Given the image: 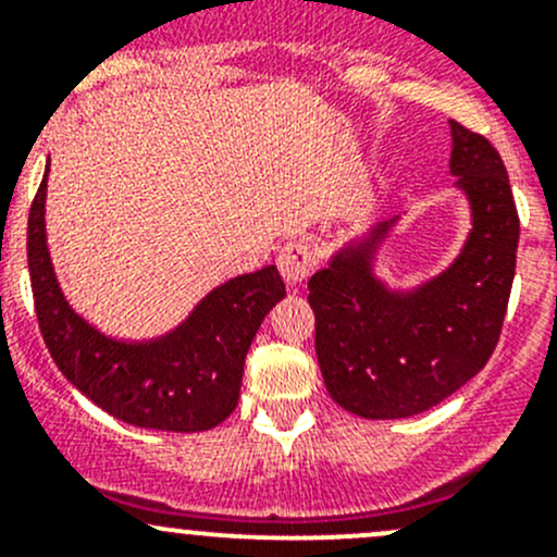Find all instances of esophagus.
<instances>
[{
  "label": "esophagus",
  "mask_w": 557,
  "mask_h": 557,
  "mask_svg": "<svg viewBox=\"0 0 557 557\" xmlns=\"http://www.w3.org/2000/svg\"><path fill=\"white\" fill-rule=\"evenodd\" d=\"M277 269H280V274H283V280L288 288H299V285L310 277L312 269H314L312 247L307 243H301V239L288 243L283 250H280Z\"/></svg>",
  "instance_id": "obj_1"
}]
</instances>
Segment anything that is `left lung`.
<instances>
[{"instance_id": "obj_1", "label": "left lung", "mask_w": 557, "mask_h": 557, "mask_svg": "<svg viewBox=\"0 0 557 557\" xmlns=\"http://www.w3.org/2000/svg\"><path fill=\"white\" fill-rule=\"evenodd\" d=\"M453 188L469 234L440 274L393 285L377 272L401 215L347 237L307 283L325 391L367 420L425 412L496 350L515 280L520 221L498 150L450 121Z\"/></svg>"}]
</instances>
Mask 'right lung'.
Masks as SVG:
<instances>
[{
    "mask_svg": "<svg viewBox=\"0 0 557 557\" xmlns=\"http://www.w3.org/2000/svg\"><path fill=\"white\" fill-rule=\"evenodd\" d=\"M48 172L50 159L29 212L26 256L39 331L55 367L83 396L128 425L174 434L215 429L237 407L252 336L285 299L277 267L215 285L164 334H107L70 305L55 277L45 232Z\"/></svg>",
    "mask_w": 557,
    "mask_h": 557,
    "instance_id": "add662e5",
    "label": "right lung"
}]
</instances>
